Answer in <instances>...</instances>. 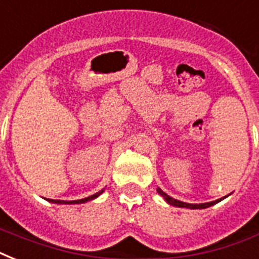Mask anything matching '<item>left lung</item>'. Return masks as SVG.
<instances>
[{"label": "left lung", "mask_w": 259, "mask_h": 259, "mask_svg": "<svg viewBox=\"0 0 259 259\" xmlns=\"http://www.w3.org/2000/svg\"><path fill=\"white\" fill-rule=\"evenodd\" d=\"M157 192L164 197V200L170 205H175V207H180V208H189V209H203V208H208L211 205H213L215 203H219L222 199H218L215 201H208V203H200V204H191V203H184V201L177 200V199H173L169 195H166L161 188H157ZM225 199V197H223Z\"/></svg>", "instance_id": "obj_1"}]
</instances>
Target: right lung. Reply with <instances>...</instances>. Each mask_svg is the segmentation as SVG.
Masks as SVG:
<instances>
[{
	"label": "right lung",
	"instance_id": "obj_1",
	"mask_svg": "<svg viewBox=\"0 0 259 259\" xmlns=\"http://www.w3.org/2000/svg\"><path fill=\"white\" fill-rule=\"evenodd\" d=\"M103 191L105 189H102V191H99V192L94 193V195H91V196L89 197H84V199H80V200H71V201H64V200H54V199H48V201H51V203H55V204H82V203H86V201H90V200H94V199H97L101 193H103Z\"/></svg>",
	"mask_w": 259,
	"mask_h": 259
}]
</instances>
